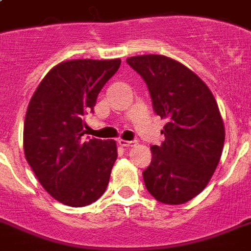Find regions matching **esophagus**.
Segmentation results:
<instances>
[{
  "label": "esophagus",
  "mask_w": 251,
  "mask_h": 251,
  "mask_svg": "<svg viewBox=\"0 0 251 251\" xmlns=\"http://www.w3.org/2000/svg\"><path fill=\"white\" fill-rule=\"evenodd\" d=\"M118 145L121 147H133L135 146V141H125V139H118Z\"/></svg>",
  "instance_id": "esophagus-1"
}]
</instances>
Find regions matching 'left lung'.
<instances>
[{
	"instance_id": "left-lung-1",
	"label": "left lung",
	"mask_w": 251,
	"mask_h": 251,
	"mask_svg": "<svg viewBox=\"0 0 251 251\" xmlns=\"http://www.w3.org/2000/svg\"><path fill=\"white\" fill-rule=\"evenodd\" d=\"M146 83L154 112L164 118L160 146H151L142 172L147 191L160 202L177 205L198 196L221 158L225 130L215 97L198 75L163 55L127 57Z\"/></svg>"
}]
</instances>
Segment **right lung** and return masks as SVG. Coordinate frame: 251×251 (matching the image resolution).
I'll use <instances>...</instances> for the list:
<instances>
[{"instance_id":"add662e5","label":"right lung","mask_w":251,"mask_h":251,"mask_svg":"<svg viewBox=\"0 0 251 251\" xmlns=\"http://www.w3.org/2000/svg\"><path fill=\"white\" fill-rule=\"evenodd\" d=\"M121 60L77 59L53 67L36 88L24 126L25 156L57 201L85 206L100 199L117 159L114 141L84 139V116Z\"/></svg>"}]
</instances>
